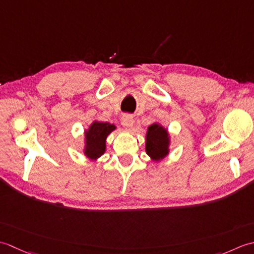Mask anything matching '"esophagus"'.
<instances>
[{
    "label": "esophagus",
    "mask_w": 254,
    "mask_h": 254,
    "mask_svg": "<svg viewBox=\"0 0 254 254\" xmlns=\"http://www.w3.org/2000/svg\"><path fill=\"white\" fill-rule=\"evenodd\" d=\"M122 125L130 130V128L133 125V117L129 115V114H124L122 117Z\"/></svg>",
    "instance_id": "obj_1"
}]
</instances>
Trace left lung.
<instances>
[{
	"label": "left lung",
	"instance_id": "8db88e82",
	"mask_svg": "<svg viewBox=\"0 0 254 254\" xmlns=\"http://www.w3.org/2000/svg\"><path fill=\"white\" fill-rule=\"evenodd\" d=\"M168 132L158 124L148 128L146 151L153 160H160L168 154Z\"/></svg>",
	"mask_w": 254,
	"mask_h": 254
}]
</instances>
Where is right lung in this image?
<instances>
[{"instance_id":"1","label":"right lung","mask_w":254,"mask_h":254,"mask_svg":"<svg viewBox=\"0 0 254 254\" xmlns=\"http://www.w3.org/2000/svg\"><path fill=\"white\" fill-rule=\"evenodd\" d=\"M115 129V126L108 123L94 122L89 130L85 132L86 148L85 153L91 159H96L105 151V139L108 133Z\"/></svg>"}]
</instances>
